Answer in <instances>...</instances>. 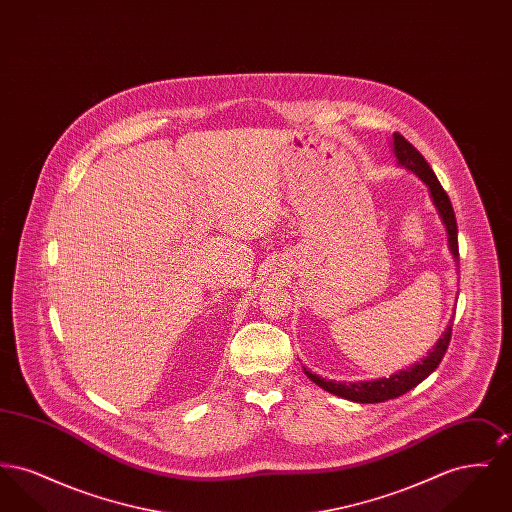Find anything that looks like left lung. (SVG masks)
I'll list each match as a JSON object with an SVG mask.
<instances>
[{"instance_id": "1", "label": "left lung", "mask_w": 512, "mask_h": 512, "mask_svg": "<svg viewBox=\"0 0 512 512\" xmlns=\"http://www.w3.org/2000/svg\"><path fill=\"white\" fill-rule=\"evenodd\" d=\"M391 151L397 159L399 167H405L407 171L416 174L428 188L430 199L438 211L441 224L445 226L447 232V245L449 251L455 259V263H459V240H457V219H455V211L453 205L449 201V195L445 194V190L439 184L438 176L430 169V165L426 163V159L416 151L413 144H409L401 134H393L391 138ZM455 317V315H453ZM453 317L449 318L447 328L443 330L441 338L436 341V345L428 351V355L420 361H416L414 365L407 366L403 370H397L395 374H391L388 378H378V380H366V382H336V380H326L318 374H313L311 370L303 368V372L307 374L309 380H313L318 388L330 391L338 397L355 401V403H384L388 399H395L407 391L416 388L422 380H426L436 368H438L447 347L451 340V328H453Z\"/></svg>"}]
</instances>
